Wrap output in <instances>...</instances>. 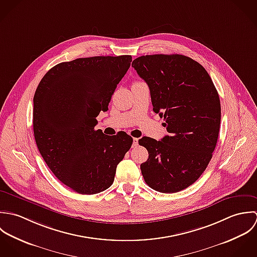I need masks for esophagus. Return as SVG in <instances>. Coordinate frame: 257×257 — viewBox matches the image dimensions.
Listing matches in <instances>:
<instances>
[{"label": "esophagus", "mask_w": 257, "mask_h": 257, "mask_svg": "<svg viewBox=\"0 0 257 257\" xmlns=\"http://www.w3.org/2000/svg\"><path fill=\"white\" fill-rule=\"evenodd\" d=\"M138 141H139L138 138H133V147L134 148L138 147Z\"/></svg>", "instance_id": "34e87169"}]
</instances>
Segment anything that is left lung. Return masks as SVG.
<instances>
[{
    "instance_id": "1",
    "label": "left lung",
    "mask_w": 257,
    "mask_h": 257,
    "mask_svg": "<svg viewBox=\"0 0 257 257\" xmlns=\"http://www.w3.org/2000/svg\"><path fill=\"white\" fill-rule=\"evenodd\" d=\"M132 67L148 84L153 110L169 133L161 141L139 140L149 153L142 175L157 192H180L201 177L212 157L220 125L218 93L203 65L186 55H142Z\"/></svg>"
}]
</instances>
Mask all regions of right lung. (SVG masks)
Segmentation results:
<instances>
[{
	"instance_id": "1",
	"label": "right lung",
	"mask_w": 257,
	"mask_h": 257,
	"mask_svg": "<svg viewBox=\"0 0 257 257\" xmlns=\"http://www.w3.org/2000/svg\"><path fill=\"white\" fill-rule=\"evenodd\" d=\"M131 61V55H119L61 62L36 90L33 118L39 151L54 176L78 194L108 189L132 146L125 132L107 136L94 129Z\"/></svg>"
}]
</instances>
